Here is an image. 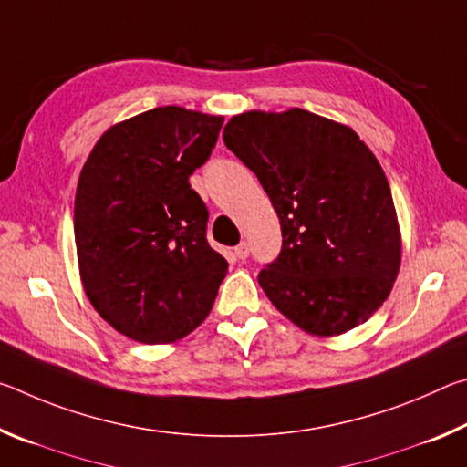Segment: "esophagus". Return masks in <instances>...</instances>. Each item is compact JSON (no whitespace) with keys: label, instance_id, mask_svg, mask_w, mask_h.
I'll return each instance as SVG.
<instances>
[{"label":"esophagus","instance_id":"34e87169","mask_svg":"<svg viewBox=\"0 0 467 467\" xmlns=\"http://www.w3.org/2000/svg\"><path fill=\"white\" fill-rule=\"evenodd\" d=\"M234 255L239 257V259H247V257H249V244L244 243V241L236 244V247H234Z\"/></svg>","mask_w":467,"mask_h":467}]
</instances>
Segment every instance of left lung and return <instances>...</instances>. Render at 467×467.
<instances>
[{
    "instance_id": "1",
    "label": "left lung",
    "mask_w": 467,
    "mask_h": 467,
    "mask_svg": "<svg viewBox=\"0 0 467 467\" xmlns=\"http://www.w3.org/2000/svg\"><path fill=\"white\" fill-rule=\"evenodd\" d=\"M223 136L280 218L282 251L257 275L272 305L321 337L367 321L389 296L401 259L375 154L348 125L303 109L249 110Z\"/></svg>"
}]
</instances>
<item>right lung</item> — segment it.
I'll return each mask as SVG.
<instances>
[{
  "instance_id": "1",
  "label": "right lung",
  "mask_w": 467,
  "mask_h": 467,
  "mask_svg": "<svg viewBox=\"0 0 467 467\" xmlns=\"http://www.w3.org/2000/svg\"><path fill=\"white\" fill-rule=\"evenodd\" d=\"M224 117L158 107L102 133L76 189L74 234L94 309L141 344H171L208 317L228 262L205 239L189 177Z\"/></svg>"
}]
</instances>
